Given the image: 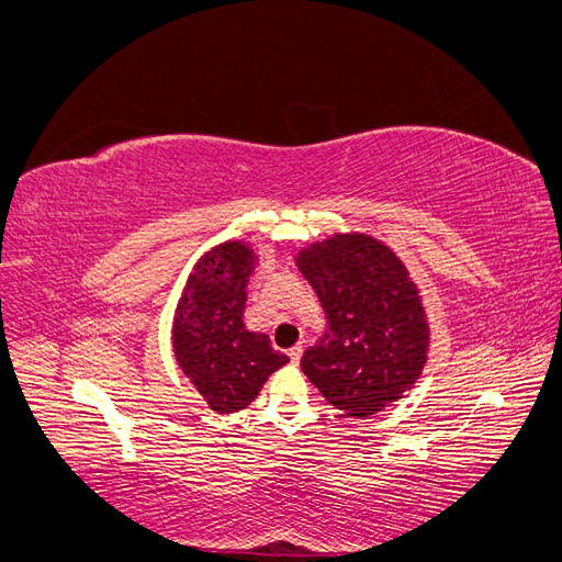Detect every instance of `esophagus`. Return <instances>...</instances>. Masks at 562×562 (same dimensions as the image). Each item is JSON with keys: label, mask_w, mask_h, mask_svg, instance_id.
Here are the masks:
<instances>
[{"label": "esophagus", "mask_w": 562, "mask_h": 562, "mask_svg": "<svg viewBox=\"0 0 562 562\" xmlns=\"http://www.w3.org/2000/svg\"><path fill=\"white\" fill-rule=\"evenodd\" d=\"M288 359H291V363H300V359H302V347L300 345H295L293 349H288Z\"/></svg>", "instance_id": "esophagus-1"}]
</instances>
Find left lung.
Instances as JSON below:
<instances>
[{
	"mask_svg": "<svg viewBox=\"0 0 562 562\" xmlns=\"http://www.w3.org/2000/svg\"><path fill=\"white\" fill-rule=\"evenodd\" d=\"M295 262L328 318L302 356L321 396L356 419L403 398L427 366L431 330L398 255L375 236L349 232L310 244Z\"/></svg>",
	"mask_w": 562,
	"mask_h": 562,
	"instance_id": "obj_1",
	"label": "left lung"
}]
</instances>
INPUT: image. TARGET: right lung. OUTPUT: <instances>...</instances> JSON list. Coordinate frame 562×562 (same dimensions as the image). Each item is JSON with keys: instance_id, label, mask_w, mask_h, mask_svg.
Listing matches in <instances>:
<instances>
[{"instance_id": "right-lung-1", "label": "right lung", "mask_w": 562, "mask_h": 562, "mask_svg": "<svg viewBox=\"0 0 562 562\" xmlns=\"http://www.w3.org/2000/svg\"><path fill=\"white\" fill-rule=\"evenodd\" d=\"M258 255L246 241H225L201 255L173 316V353L184 378L211 411L239 413L258 398L288 356L244 323L246 285Z\"/></svg>"}]
</instances>
